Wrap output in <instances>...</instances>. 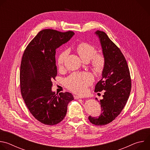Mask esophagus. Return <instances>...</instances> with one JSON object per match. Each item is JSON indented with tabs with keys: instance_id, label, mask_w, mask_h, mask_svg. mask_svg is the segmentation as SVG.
Listing matches in <instances>:
<instances>
[{
	"instance_id": "esophagus-1",
	"label": "esophagus",
	"mask_w": 150,
	"mask_h": 150,
	"mask_svg": "<svg viewBox=\"0 0 150 150\" xmlns=\"http://www.w3.org/2000/svg\"><path fill=\"white\" fill-rule=\"evenodd\" d=\"M83 97L81 96H74V98L75 99H79V98H82Z\"/></svg>"
}]
</instances>
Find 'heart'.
<instances>
[{
  "instance_id": "1",
  "label": "heart",
  "mask_w": 150,
  "mask_h": 150,
  "mask_svg": "<svg viewBox=\"0 0 150 150\" xmlns=\"http://www.w3.org/2000/svg\"><path fill=\"white\" fill-rule=\"evenodd\" d=\"M76 50L84 62L89 61L92 59L91 64L95 70L100 71L104 67L105 63L104 56L100 54L95 55L97 50L93 45L87 42H82L78 45ZM68 53L69 50L68 49L64 50L60 53L57 59V63L59 67L63 65ZM93 76L90 73H74L65 79V84L71 91L82 94L86 92L87 87L93 83Z\"/></svg>"
}]
</instances>
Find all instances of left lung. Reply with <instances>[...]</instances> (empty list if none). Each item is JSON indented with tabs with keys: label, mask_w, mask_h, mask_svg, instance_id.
Wrapping results in <instances>:
<instances>
[{
	"label": "left lung",
	"mask_w": 150,
	"mask_h": 150,
	"mask_svg": "<svg viewBox=\"0 0 150 150\" xmlns=\"http://www.w3.org/2000/svg\"><path fill=\"white\" fill-rule=\"evenodd\" d=\"M105 63L102 78L95 87V92L104 91L100 100L101 113L88 119L94 125L101 126L110 123L120 113L129 97L131 79L126 60L119 47L104 32L97 30ZM97 100V98H96Z\"/></svg>",
	"instance_id": "left-lung-1"
}]
</instances>
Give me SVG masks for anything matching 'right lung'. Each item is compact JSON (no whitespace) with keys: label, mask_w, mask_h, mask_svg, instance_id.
I'll return each instance as SVG.
<instances>
[{"label":"right lung","mask_w":150,"mask_h":150,"mask_svg":"<svg viewBox=\"0 0 150 150\" xmlns=\"http://www.w3.org/2000/svg\"><path fill=\"white\" fill-rule=\"evenodd\" d=\"M73 31L46 29L40 31L26 47L21 63L20 87L24 101L33 116L41 123L54 125L65 117L71 93L52 91L57 75L56 49L66 43Z\"/></svg>","instance_id":"right-lung-1"}]
</instances>
